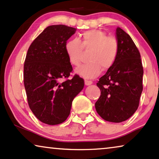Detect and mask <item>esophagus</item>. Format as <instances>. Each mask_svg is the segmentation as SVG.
Returning a JSON list of instances; mask_svg holds the SVG:
<instances>
[{
  "instance_id": "esophagus-1",
  "label": "esophagus",
  "mask_w": 159,
  "mask_h": 159,
  "mask_svg": "<svg viewBox=\"0 0 159 159\" xmlns=\"http://www.w3.org/2000/svg\"><path fill=\"white\" fill-rule=\"evenodd\" d=\"M84 84H85V85H90V84H93V82L90 81V80H84Z\"/></svg>"
}]
</instances>
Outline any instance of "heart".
Returning <instances> with one entry per match:
<instances>
[{
    "instance_id": "obj_1",
    "label": "heart",
    "mask_w": 159,
    "mask_h": 159,
    "mask_svg": "<svg viewBox=\"0 0 159 159\" xmlns=\"http://www.w3.org/2000/svg\"><path fill=\"white\" fill-rule=\"evenodd\" d=\"M77 38L69 40L65 44V51L72 66H80L82 62L83 50L90 51V63L76 70L77 75L86 79L97 77L101 71L110 69L116 61L119 53V41L114 36H108L101 30L85 31Z\"/></svg>"
}]
</instances>
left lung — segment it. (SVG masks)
I'll use <instances>...</instances> for the list:
<instances>
[{"instance_id":"left-lung-1","label":"left lung","mask_w":159,"mask_h":159,"mask_svg":"<svg viewBox=\"0 0 159 159\" xmlns=\"http://www.w3.org/2000/svg\"><path fill=\"white\" fill-rule=\"evenodd\" d=\"M119 53L114 64L99 79L101 95L95 109L104 120L122 122L138 109L143 91V67L140 53L131 37L116 29Z\"/></svg>"}]
</instances>
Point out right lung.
Instances as JSON below:
<instances>
[{
    "mask_svg": "<svg viewBox=\"0 0 159 159\" xmlns=\"http://www.w3.org/2000/svg\"><path fill=\"white\" fill-rule=\"evenodd\" d=\"M76 30L63 25L49 26L33 40L26 56L24 84L28 105L34 116L47 125L64 122L74 98L84 88L79 75L68 79L73 69L65 44Z\"/></svg>",
    "mask_w": 159,
    "mask_h": 159,
    "instance_id": "1",
    "label": "right lung"
}]
</instances>
